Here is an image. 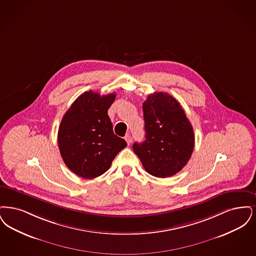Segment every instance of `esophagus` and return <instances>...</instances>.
I'll return each mask as SVG.
<instances>
[{
	"instance_id": "esophagus-1",
	"label": "esophagus",
	"mask_w": 256,
	"mask_h": 256,
	"mask_svg": "<svg viewBox=\"0 0 256 256\" xmlns=\"http://www.w3.org/2000/svg\"><path fill=\"white\" fill-rule=\"evenodd\" d=\"M125 140H126V142H127V144L130 145L131 144V142H132V138H131V136L129 134H127L126 136H125Z\"/></svg>"
}]
</instances>
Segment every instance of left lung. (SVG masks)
<instances>
[{
	"instance_id": "8db88e82",
	"label": "left lung",
	"mask_w": 256,
	"mask_h": 256,
	"mask_svg": "<svg viewBox=\"0 0 256 256\" xmlns=\"http://www.w3.org/2000/svg\"><path fill=\"white\" fill-rule=\"evenodd\" d=\"M145 140L134 152L152 176L166 178L188 162L195 138L193 127L177 100L167 92L150 94L142 105Z\"/></svg>"
}]
</instances>
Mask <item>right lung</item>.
Wrapping results in <instances>:
<instances>
[{"instance_id":"obj_1","label":"right lung","mask_w":256,"mask_h":256,"mask_svg":"<svg viewBox=\"0 0 256 256\" xmlns=\"http://www.w3.org/2000/svg\"><path fill=\"white\" fill-rule=\"evenodd\" d=\"M116 94L89 90L79 96L64 114L58 130V147L68 168L84 178L104 174L114 156L127 146L116 136L108 109Z\"/></svg>"}]
</instances>
